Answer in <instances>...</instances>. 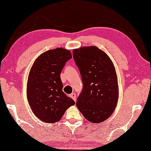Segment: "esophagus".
I'll return each instance as SVG.
<instances>
[{
    "label": "esophagus",
    "instance_id": "1",
    "mask_svg": "<svg viewBox=\"0 0 151 151\" xmlns=\"http://www.w3.org/2000/svg\"><path fill=\"white\" fill-rule=\"evenodd\" d=\"M70 97L74 100V101H76V94L75 93H72V94H70Z\"/></svg>",
    "mask_w": 151,
    "mask_h": 151
}]
</instances>
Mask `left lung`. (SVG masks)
<instances>
[{
  "instance_id": "1",
  "label": "left lung",
  "mask_w": 151,
  "mask_h": 151,
  "mask_svg": "<svg viewBox=\"0 0 151 151\" xmlns=\"http://www.w3.org/2000/svg\"><path fill=\"white\" fill-rule=\"evenodd\" d=\"M83 89L76 105L83 116L94 123L103 122L115 109L118 88L115 68L107 55L96 46L73 51Z\"/></svg>"
}]
</instances>
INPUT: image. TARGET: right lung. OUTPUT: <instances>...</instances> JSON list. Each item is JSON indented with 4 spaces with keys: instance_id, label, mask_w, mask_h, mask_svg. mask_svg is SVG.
Listing matches in <instances>:
<instances>
[{
    "instance_id": "add662e5",
    "label": "right lung",
    "mask_w": 151,
    "mask_h": 151,
    "mask_svg": "<svg viewBox=\"0 0 151 151\" xmlns=\"http://www.w3.org/2000/svg\"><path fill=\"white\" fill-rule=\"evenodd\" d=\"M72 58L69 50L57 48L40 55L34 62L27 82V99L35 116L44 122L60 120L75 102L62 91L60 75Z\"/></svg>"
}]
</instances>
